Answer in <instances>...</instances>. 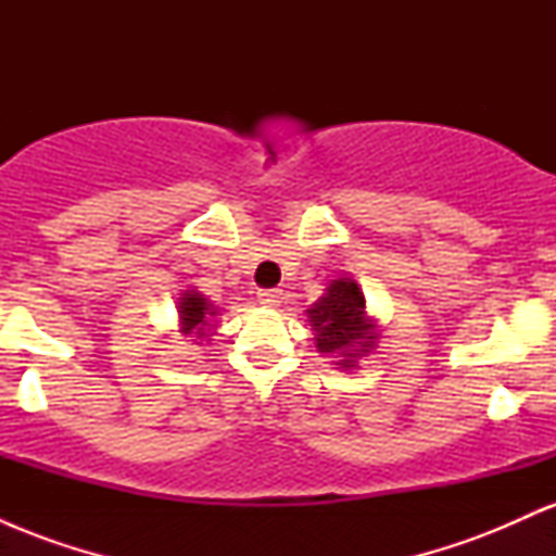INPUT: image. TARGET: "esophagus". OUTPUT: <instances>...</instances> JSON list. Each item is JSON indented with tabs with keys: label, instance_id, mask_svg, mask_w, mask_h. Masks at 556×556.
<instances>
[{
	"label": "esophagus",
	"instance_id": "1",
	"mask_svg": "<svg viewBox=\"0 0 556 556\" xmlns=\"http://www.w3.org/2000/svg\"><path fill=\"white\" fill-rule=\"evenodd\" d=\"M282 298H285V292L279 290V287H264V290H258V300H261V303L271 305V308H274V305L282 303Z\"/></svg>",
	"mask_w": 556,
	"mask_h": 556
}]
</instances>
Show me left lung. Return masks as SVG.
<instances>
[{
  "label": "left lung",
  "instance_id": "1",
  "mask_svg": "<svg viewBox=\"0 0 556 556\" xmlns=\"http://www.w3.org/2000/svg\"><path fill=\"white\" fill-rule=\"evenodd\" d=\"M363 308H366V300L358 285L342 282V279L331 282L327 295L318 298L314 308L308 311L318 353H337L342 355L340 366H355V358L368 353L376 340Z\"/></svg>",
  "mask_w": 556,
  "mask_h": 556
}]
</instances>
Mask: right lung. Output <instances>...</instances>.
<instances>
[{"mask_svg":"<svg viewBox=\"0 0 556 556\" xmlns=\"http://www.w3.org/2000/svg\"><path fill=\"white\" fill-rule=\"evenodd\" d=\"M212 316H216V308L212 303H206V298L198 295V292H185V298H180L182 334H195L198 340L206 337L208 318Z\"/></svg>","mask_w":556,"mask_h":556,"instance_id":"right-lung-1","label":"right lung"}]
</instances>
